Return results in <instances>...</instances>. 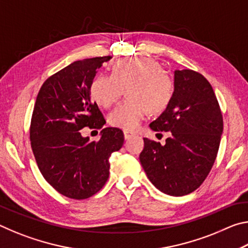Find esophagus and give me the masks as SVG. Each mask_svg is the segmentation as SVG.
<instances>
[{
  "instance_id": "obj_1",
  "label": "esophagus",
  "mask_w": 248,
  "mask_h": 248,
  "mask_svg": "<svg viewBox=\"0 0 248 248\" xmlns=\"http://www.w3.org/2000/svg\"><path fill=\"white\" fill-rule=\"evenodd\" d=\"M124 139H130V138L134 136V132L132 131H128V130H124Z\"/></svg>"
}]
</instances>
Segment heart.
Wrapping results in <instances>:
<instances>
[{
    "label": "heart",
    "instance_id": "heart-1",
    "mask_svg": "<svg viewBox=\"0 0 248 248\" xmlns=\"http://www.w3.org/2000/svg\"><path fill=\"white\" fill-rule=\"evenodd\" d=\"M127 89L128 99L108 115L112 127L134 130L150 110L161 112L169 107L174 96L175 84L161 64L151 58L137 57L118 60L112 74H99L91 84V95L105 108L114 105Z\"/></svg>",
    "mask_w": 248,
    "mask_h": 248
}]
</instances>
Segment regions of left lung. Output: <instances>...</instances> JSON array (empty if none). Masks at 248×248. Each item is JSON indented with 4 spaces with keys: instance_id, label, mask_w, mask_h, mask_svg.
I'll use <instances>...</instances> for the list:
<instances>
[{
    "instance_id": "obj_1",
    "label": "left lung",
    "mask_w": 248,
    "mask_h": 248,
    "mask_svg": "<svg viewBox=\"0 0 248 248\" xmlns=\"http://www.w3.org/2000/svg\"><path fill=\"white\" fill-rule=\"evenodd\" d=\"M170 104L150 124L154 131L170 132L165 145L144 138L140 162L158 190L185 196L207 178L216 161L223 118L211 84L192 70H176Z\"/></svg>"
}]
</instances>
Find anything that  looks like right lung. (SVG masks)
<instances>
[{"mask_svg":"<svg viewBox=\"0 0 248 248\" xmlns=\"http://www.w3.org/2000/svg\"><path fill=\"white\" fill-rule=\"evenodd\" d=\"M110 56L75 61L46 79L37 96L31 123V143L44 178L61 195L90 198L109 177V156L121 149L124 133L103 128L106 121L91 99V84ZM100 128L90 141L79 129Z\"/></svg>","mask_w":248,"mask_h":248,"instance_id":"add662e5","label":"right lung"}]
</instances>
